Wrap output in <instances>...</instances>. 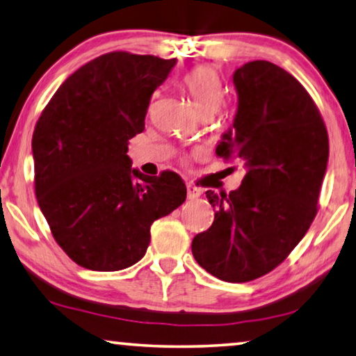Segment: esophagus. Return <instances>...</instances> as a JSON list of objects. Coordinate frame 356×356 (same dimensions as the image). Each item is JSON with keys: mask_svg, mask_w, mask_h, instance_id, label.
<instances>
[{"mask_svg": "<svg viewBox=\"0 0 356 356\" xmlns=\"http://www.w3.org/2000/svg\"><path fill=\"white\" fill-rule=\"evenodd\" d=\"M201 190L200 188H196L195 185H187V198L188 200H196L198 198V196H201Z\"/></svg>", "mask_w": 356, "mask_h": 356, "instance_id": "esophagus-1", "label": "esophagus"}]
</instances>
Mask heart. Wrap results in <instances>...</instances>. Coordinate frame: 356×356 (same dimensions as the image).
I'll return each mask as SVG.
<instances>
[{"instance_id":"b5f03b06","label":"heart","mask_w":356,"mask_h":356,"mask_svg":"<svg viewBox=\"0 0 356 356\" xmlns=\"http://www.w3.org/2000/svg\"><path fill=\"white\" fill-rule=\"evenodd\" d=\"M185 88L192 95L196 110L201 116H211L225 102V89L222 79L214 68L198 65L184 78Z\"/></svg>"}]
</instances>
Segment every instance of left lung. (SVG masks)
<instances>
[{
    "label": "left lung",
    "mask_w": 356,
    "mask_h": 356,
    "mask_svg": "<svg viewBox=\"0 0 356 356\" xmlns=\"http://www.w3.org/2000/svg\"><path fill=\"white\" fill-rule=\"evenodd\" d=\"M233 83L238 111L216 153L245 160L248 172L235 192H206L214 222L192 252L208 273L246 283L277 268L310 229L330 139L314 99L281 67L249 62Z\"/></svg>",
    "instance_id": "8db88e82"
}]
</instances>
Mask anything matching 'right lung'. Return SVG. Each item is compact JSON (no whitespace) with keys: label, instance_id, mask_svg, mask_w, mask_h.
Wrapping results in <instances>:
<instances>
[{"label":"right lung","instance_id":"1","mask_svg":"<svg viewBox=\"0 0 356 356\" xmlns=\"http://www.w3.org/2000/svg\"><path fill=\"white\" fill-rule=\"evenodd\" d=\"M174 63L126 51L100 56L60 84L36 121V200L57 245L84 268L139 262L153 222L185 201L179 174L144 176L126 155Z\"/></svg>","mask_w":356,"mask_h":356}]
</instances>
